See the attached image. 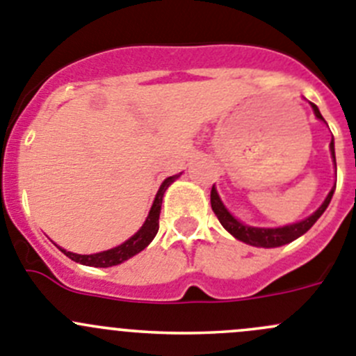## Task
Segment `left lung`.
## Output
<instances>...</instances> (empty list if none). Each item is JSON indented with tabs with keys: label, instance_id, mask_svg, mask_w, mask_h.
Returning a JSON list of instances; mask_svg holds the SVG:
<instances>
[{
	"label": "left lung",
	"instance_id": "obj_1",
	"mask_svg": "<svg viewBox=\"0 0 356 356\" xmlns=\"http://www.w3.org/2000/svg\"><path fill=\"white\" fill-rule=\"evenodd\" d=\"M313 111H314V114H316L318 119L325 121L323 115L320 114V111H318V107L314 105V103H313ZM330 151H332V158H334V161H335L334 137H332V142H330ZM334 189L335 188H332V191L328 193V197L325 198V202L321 204V207L318 209L313 216L305 218L304 221H300V223L288 225V227H283V228H254V227H248V225H242L241 221H237V219H235L234 216H232L230 212L225 209L223 202L219 200L218 193H216L214 186H212V189H211V207H212V211H214V214L218 216L219 223L223 225V227L227 228V230L230 232L235 238H238V241L245 242V244L257 245V248H279V245L288 244V242L295 241V238H298L300 235H304L309 228L316 223L318 219H320V216L325 212V209H327L328 204H330L332 195H334Z\"/></svg>",
	"mask_w": 356,
	"mask_h": 356
}]
</instances>
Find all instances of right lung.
Masks as SVG:
<instances>
[{
    "instance_id": "obj_1",
    "label": "right lung",
    "mask_w": 356,
    "mask_h": 356,
    "mask_svg": "<svg viewBox=\"0 0 356 356\" xmlns=\"http://www.w3.org/2000/svg\"><path fill=\"white\" fill-rule=\"evenodd\" d=\"M177 177L179 175L165 179V182H163L161 188H159L158 195H156L154 204H152L151 212H149L147 219H145L144 227H142L137 234L133 235V237H129L124 244L108 249V251H103V253H96V254H75V253H70V251H65V249H61V251L70 258V260L77 261V264H82V265H89V267H112V265L122 264V261L128 260V258L140 253L142 249L147 248L149 242H151L152 238H154V235L158 234L163 195H165L168 186H170Z\"/></svg>"
}]
</instances>
